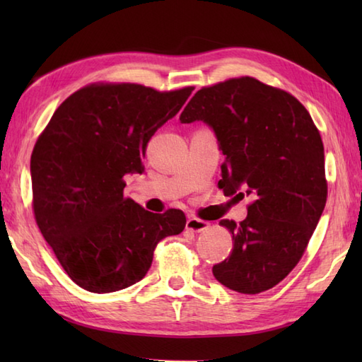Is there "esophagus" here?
I'll use <instances>...</instances> for the list:
<instances>
[{"label":"esophagus","mask_w":362,"mask_h":362,"mask_svg":"<svg viewBox=\"0 0 362 362\" xmlns=\"http://www.w3.org/2000/svg\"><path fill=\"white\" fill-rule=\"evenodd\" d=\"M209 228V222H205L202 219H197V218H188L187 221V230L189 232H194V233H201L204 230Z\"/></svg>","instance_id":"34e87169"}]
</instances>
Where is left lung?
Listing matches in <instances>:
<instances>
[{"label":"left lung","mask_w":362,"mask_h":362,"mask_svg":"<svg viewBox=\"0 0 362 362\" xmlns=\"http://www.w3.org/2000/svg\"><path fill=\"white\" fill-rule=\"evenodd\" d=\"M194 121L213 130L226 157L219 187L253 197L241 224L219 222L233 250L213 266L214 279L241 294L271 289L302 258L325 209L319 130L294 96L253 78L199 90L180 115L183 124Z\"/></svg>","instance_id":"1"}]
</instances>
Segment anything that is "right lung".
I'll use <instances>...</instances> for the list:
<instances>
[{
  "instance_id": "obj_1",
  "label": "right lung",
  "mask_w": 362,
  "mask_h": 362,
  "mask_svg": "<svg viewBox=\"0 0 362 362\" xmlns=\"http://www.w3.org/2000/svg\"><path fill=\"white\" fill-rule=\"evenodd\" d=\"M191 91L83 87L59 105L38 136L30 156L35 221L81 288L107 294L132 286L148 274L156 245L185 228L183 211L157 214L126 199L122 177L144 171L152 135Z\"/></svg>"
}]
</instances>
